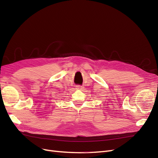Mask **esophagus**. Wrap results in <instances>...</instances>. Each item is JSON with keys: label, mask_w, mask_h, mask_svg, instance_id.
Returning <instances> with one entry per match:
<instances>
[{"label": "esophagus", "mask_w": 158, "mask_h": 158, "mask_svg": "<svg viewBox=\"0 0 158 158\" xmlns=\"http://www.w3.org/2000/svg\"><path fill=\"white\" fill-rule=\"evenodd\" d=\"M76 89H78V90H82L83 89V87L81 86V85H76Z\"/></svg>", "instance_id": "1"}]
</instances>
